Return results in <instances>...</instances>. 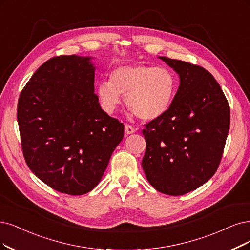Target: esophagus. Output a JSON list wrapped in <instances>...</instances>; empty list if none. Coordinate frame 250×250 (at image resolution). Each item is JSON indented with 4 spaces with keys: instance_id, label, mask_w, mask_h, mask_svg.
<instances>
[{
    "instance_id": "34e87169",
    "label": "esophagus",
    "mask_w": 250,
    "mask_h": 250,
    "mask_svg": "<svg viewBox=\"0 0 250 250\" xmlns=\"http://www.w3.org/2000/svg\"><path fill=\"white\" fill-rule=\"evenodd\" d=\"M125 134L130 135V134L135 133L136 130H135V127L132 126L131 125H125Z\"/></svg>"
}]
</instances>
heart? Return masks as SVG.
Returning <instances> with one entry per match:
<instances>
[{"label":"heart","instance_id":"b5f03b06","mask_svg":"<svg viewBox=\"0 0 250 250\" xmlns=\"http://www.w3.org/2000/svg\"><path fill=\"white\" fill-rule=\"evenodd\" d=\"M176 92L174 73L166 67L136 63L123 66L110 74V80L101 81L97 95L103 109L113 113L125 96L127 108L141 119L152 120L170 108Z\"/></svg>","mask_w":250,"mask_h":250}]
</instances>
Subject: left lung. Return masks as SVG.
Returning <instances> with one entry per match:
<instances>
[{
    "mask_svg": "<svg viewBox=\"0 0 250 250\" xmlns=\"http://www.w3.org/2000/svg\"><path fill=\"white\" fill-rule=\"evenodd\" d=\"M180 84L167 112L146 124L142 167L160 192L182 196L215 174L229 130V106L211 74L198 64L160 57Z\"/></svg>",
    "mask_w": 250,
    "mask_h": 250,
    "instance_id": "obj_1",
    "label": "left lung"
}]
</instances>
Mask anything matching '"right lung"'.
<instances>
[{
    "mask_svg": "<svg viewBox=\"0 0 250 250\" xmlns=\"http://www.w3.org/2000/svg\"><path fill=\"white\" fill-rule=\"evenodd\" d=\"M90 58L54 57L21 90L17 122L26 165L48 187L71 196L94 189L125 126L101 109Z\"/></svg>",
    "mask_w": 250,
    "mask_h": 250,
    "instance_id": "right-lung-1",
    "label": "right lung"
}]
</instances>
